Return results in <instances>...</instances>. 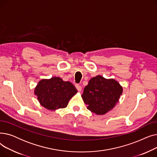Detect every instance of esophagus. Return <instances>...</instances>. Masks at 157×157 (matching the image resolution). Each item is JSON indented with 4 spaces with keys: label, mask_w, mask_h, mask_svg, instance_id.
Instances as JSON below:
<instances>
[{
    "label": "esophagus",
    "mask_w": 157,
    "mask_h": 157,
    "mask_svg": "<svg viewBox=\"0 0 157 157\" xmlns=\"http://www.w3.org/2000/svg\"><path fill=\"white\" fill-rule=\"evenodd\" d=\"M76 88H77L78 91H79V92H81V90H82V87H81V86H80L79 85H78V84H76Z\"/></svg>",
    "instance_id": "obj_1"
}]
</instances>
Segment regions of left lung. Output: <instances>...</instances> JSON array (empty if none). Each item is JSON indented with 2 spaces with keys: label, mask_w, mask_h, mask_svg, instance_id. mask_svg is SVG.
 Instances as JSON below:
<instances>
[{
  "label": "left lung",
  "mask_w": 157,
  "mask_h": 157,
  "mask_svg": "<svg viewBox=\"0 0 157 157\" xmlns=\"http://www.w3.org/2000/svg\"><path fill=\"white\" fill-rule=\"evenodd\" d=\"M123 88L114 79H105L101 76L92 78L81 95L87 109L96 114H105L118 102Z\"/></svg>",
  "instance_id": "8db88e82"
}]
</instances>
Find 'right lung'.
Instances as JSON below:
<instances>
[{"mask_svg": "<svg viewBox=\"0 0 157 157\" xmlns=\"http://www.w3.org/2000/svg\"><path fill=\"white\" fill-rule=\"evenodd\" d=\"M77 92L71 82L64 81L59 77L41 79L34 90L40 105L51 111L66 108L69 100Z\"/></svg>", "mask_w": 157, "mask_h": 157, "instance_id": "add662e5", "label": "right lung"}]
</instances>
